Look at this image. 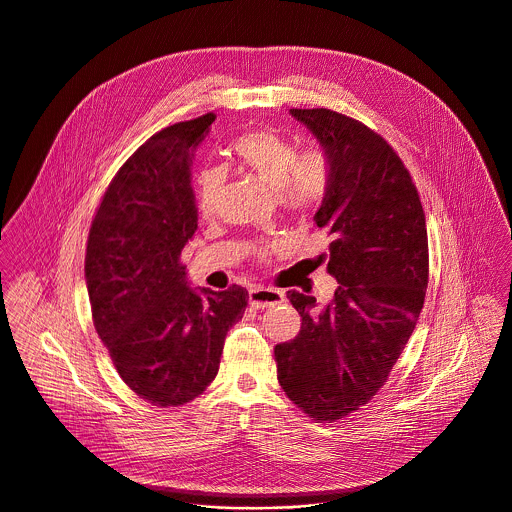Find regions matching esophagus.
<instances>
[{
    "label": "esophagus",
    "mask_w": 512,
    "mask_h": 512,
    "mask_svg": "<svg viewBox=\"0 0 512 512\" xmlns=\"http://www.w3.org/2000/svg\"><path fill=\"white\" fill-rule=\"evenodd\" d=\"M248 300L254 308H268V306H276V304H282L284 302V294L280 290H274V288H264V286H254L250 288V294H248Z\"/></svg>",
    "instance_id": "1"
}]
</instances>
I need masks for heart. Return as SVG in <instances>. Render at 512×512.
<instances>
[{
  "label": "heart",
  "instance_id": "1",
  "mask_svg": "<svg viewBox=\"0 0 512 512\" xmlns=\"http://www.w3.org/2000/svg\"><path fill=\"white\" fill-rule=\"evenodd\" d=\"M232 155L246 171L256 174L276 190L278 202L294 214H306L318 208L332 182V165L322 151L298 155V147L276 129H256L234 139ZM226 172L208 167L194 180L196 206L202 216L218 210Z\"/></svg>",
  "mask_w": 512,
  "mask_h": 512
}]
</instances>
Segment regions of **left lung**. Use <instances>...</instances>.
<instances>
[{
	"label": "left lung",
	"instance_id": "8db88e82",
	"mask_svg": "<svg viewBox=\"0 0 512 512\" xmlns=\"http://www.w3.org/2000/svg\"><path fill=\"white\" fill-rule=\"evenodd\" d=\"M332 165L314 220L332 236L334 298L288 292L300 334L274 347L278 381L314 421H336L385 385L411 338L429 282L419 192L397 153L363 123L330 109H290Z\"/></svg>",
	"mask_w": 512,
	"mask_h": 512
}]
</instances>
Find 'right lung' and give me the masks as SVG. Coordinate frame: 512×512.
I'll return each instance as SVG.
<instances>
[{"label":"right lung","mask_w":512,"mask_h":512,"mask_svg":"<svg viewBox=\"0 0 512 512\" xmlns=\"http://www.w3.org/2000/svg\"><path fill=\"white\" fill-rule=\"evenodd\" d=\"M216 115L176 123L141 145L93 218L85 280L93 324L121 379L145 401L176 407L216 377L248 292L188 288L180 252L198 226L190 165Z\"/></svg>","instance_id":"right-lung-1"}]
</instances>
